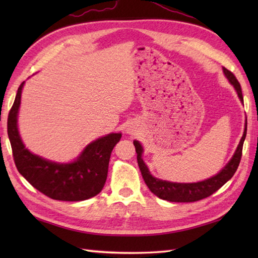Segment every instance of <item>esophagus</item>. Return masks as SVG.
<instances>
[{"instance_id": "1", "label": "esophagus", "mask_w": 258, "mask_h": 258, "mask_svg": "<svg viewBox=\"0 0 258 258\" xmlns=\"http://www.w3.org/2000/svg\"><path fill=\"white\" fill-rule=\"evenodd\" d=\"M126 133H128V134H133V130L131 128V127H126Z\"/></svg>"}]
</instances>
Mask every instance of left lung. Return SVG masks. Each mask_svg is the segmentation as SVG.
<instances>
[{
	"label": "left lung",
	"mask_w": 258,
	"mask_h": 258,
	"mask_svg": "<svg viewBox=\"0 0 258 258\" xmlns=\"http://www.w3.org/2000/svg\"><path fill=\"white\" fill-rule=\"evenodd\" d=\"M223 73L225 78L228 80L229 84L234 86L235 91L237 93V96L239 101L244 104L242 89L238 81L235 78L234 74L225 68H223ZM246 131H247V119H245L244 125V132L240 139L239 143L235 150L234 154L231 160L227 162V164L224 166L217 174L213 175L212 177L206 178L204 180H200V182L195 183H176V182H169V180L157 178L153 176L150 172V168L147 167L143 160V153L144 149L139 141L134 140V146L136 150V154H138V163L139 167L141 169L142 176L144 178V182L150 188L153 194L160 197L162 200H165L168 202H176V203H189V202H196L205 199V197L211 196L213 193H215L217 189H220L222 186L228 182L229 179L233 177V175L236 172V169L239 165L240 157H242V149L243 144L246 138Z\"/></svg>",
	"instance_id": "1"
}]
</instances>
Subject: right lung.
I'll return each instance as SVG.
<instances>
[{
  "label": "right lung",
  "mask_w": 258,
  "mask_h": 258,
  "mask_svg": "<svg viewBox=\"0 0 258 258\" xmlns=\"http://www.w3.org/2000/svg\"><path fill=\"white\" fill-rule=\"evenodd\" d=\"M24 84L25 82L19 87L8 118V134L18 171L33 187L53 200L78 202L94 197L106 182L109 157L122 133L101 136L68 163L54 162L33 154L22 141L18 126Z\"/></svg>",
  "instance_id": "right-lung-1"
}]
</instances>
